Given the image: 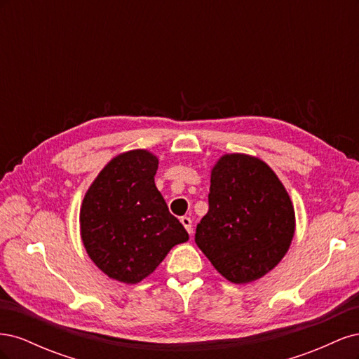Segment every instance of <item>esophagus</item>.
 Returning a JSON list of instances; mask_svg holds the SVG:
<instances>
[{"mask_svg":"<svg viewBox=\"0 0 359 359\" xmlns=\"http://www.w3.org/2000/svg\"><path fill=\"white\" fill-rule=\"evenodd\" d=\"M181 223H182L184 227H186V231L191 235L193 233V224H191L190 217H181Z\"/></svg>","mask_w":359,"mask_h":359,"instance_id":"esophagus-1","label":"esophagus"}]
</instances>
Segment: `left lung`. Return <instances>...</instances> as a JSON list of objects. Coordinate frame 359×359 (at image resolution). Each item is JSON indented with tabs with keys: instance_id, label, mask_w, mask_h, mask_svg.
Masks as SVG:
<instances>
[{
	"instance_id": "8db88e82",
	"label": "left lung",
	"mask_w": 359,
	"mask_h": 359,
	"mask_svg": "<svg viewBox=\"0 0 359 359\" xmlns=\"http://www.w3.org/2000/svg\"><path fill=\"white\" fill-rule=\"evenodd\" d=\"M208 203L194 241L226 280L250 283L285 257L295 233V210L265 161L222 156L211 169Z\"/></svg>"
}]
</instances>
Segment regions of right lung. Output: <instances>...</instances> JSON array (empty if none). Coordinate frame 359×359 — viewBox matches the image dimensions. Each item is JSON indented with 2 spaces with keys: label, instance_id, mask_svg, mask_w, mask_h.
<instances>
[{
  "label": "right lung",
  "instance_id": "obj_1",
  "mask_svg": "<svg viewBox=\"0 0 359 359\" xmlns=\"http://www.w3.org/2000/svg\"><path fill=\"white\" fill-rule=\"evenodd\" d=\"M158 158L147 149L114 157L86 190L81 238L103 273L127 285L142 281L189 233L157 190Z\"/></svg>",
  "mask_w": 359,
  "mask_h": 359
}]
</instances>
